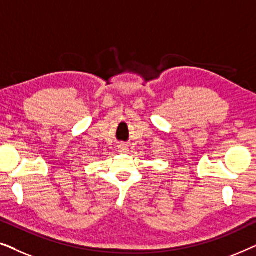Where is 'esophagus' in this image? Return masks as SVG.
Wrapping results in <instances>:
<instances>
[{
	"instance_id": "34e87169",
	"label": "esophagus",
	"mask_w": 256,
	"mask_h": 256,
	"mask_svg": "<svg viewBox=\"0 0 256 256\" xmlns=\"http://www.w3.org/2000/svg\"><path fill=\"white\" fill-rule=\"evenodd\" d=\"M120 152H121L122 154H126V152H128V150H127V148H124V146H121V148H120Z\"/></svg>"
}]
</instances>
